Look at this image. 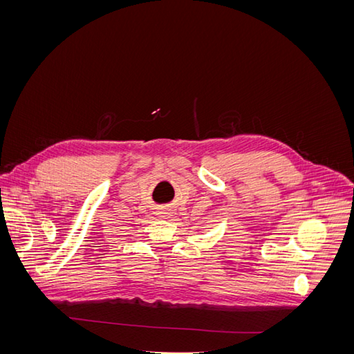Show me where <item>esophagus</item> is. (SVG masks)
<instances>
[{
    "mask_svg": "<svg viewBox=\"0 0 354 354\" xmlns=\"http://www.w3.org/2000/svg\"><path fill=\"white\" fill-rule=\"evenodd\" d=\"M158 214H159L160 217H165V214H164V212H158Z\"/></svg>",
    "mask_w": 354,
    "mask_h": 354,
    "instance_id": "1",
    "label": "esophagus"
}]
</instances>
